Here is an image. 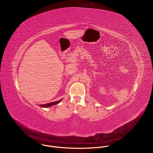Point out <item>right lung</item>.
I'll list each match as a JSON object with an SVG mask.
<instances>
[{"label":"right lung","instance_id":"add662e5","mask_svg":"<svg viewBox=\"0 0 153 153\" xmlns=\"http://www.w3.org/2000/svg\"><path fill=\"white\" fill-rule=\"evenodd\" d=\"M62 99L58 101H55V102H50V103H48V104H41V105H39L40 107H51L53 105H56L58 103H59L61 101H62Z\"/></svg>","mask_w":153,"mask_h":153}]
</instances>
